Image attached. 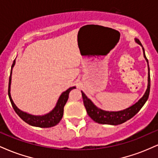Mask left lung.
Masks as SVG:
<instances>
[{"label": "left lung", "mask_w": 158, "mask_h": 158, "mask_svg": "<svg viewBox=\"0 0 158 158\" xmlns=\"http://www.w3.org/2000/svg\"><path fill=\"white\" fill-rule=\"evenodd\" d=\"M136 42L139 44L140 46L143 45L141 42L139 41V39H135ZM143 56H144L145 59L146 61L148 62V59L145 55V50L144 48H143ZM148 88L146 90V93H145L143 97L140 99L135 103V105L129 107V108H126V109L120 110V111H106V110H103L102 109H99L97 106H94V104L91 102L90 99H88V97L85 96V94L81 91V95H82L83 102H84V106L86 108L87 113L88 116L93 119L94 121L97 122L99 124H108V125H114V126H117V125L122 124V123L126 122L127 120L130 119L134 116L135 115L141 108L144 106V104L147 101L148 96H149L150 92V73H149V68H148Z\"/></svg>", "instance_id": "left-lung-1"}]
</instances>
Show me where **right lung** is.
<instances>
[{
	"mask_svg": "<svg viewBox=\"0 0 158 158\" xmlns=\"http://www.w3.org/2000/svg\"><path fill=\"white\" fill-rule=\"evenodd\" d=\"M15 64V60H14L13 64L12 65V69L13 68V66ZM11 79H12V70L10 72V80H9V88H8V95L10 97V100L12 104V108L15 110L16 114L21 117V119L24 121L25 123H27V124L30 125V126H35V127H39V128H50V127L55 126L56 125H57L58 123L60 122V120L62 118L63 114H64V107L66 104L67 101L68 99V95L70 91L72 89L76 88L75 87H72L68 89L66 91L63 92L61 94V95L59 97V100H58L57 104L54 109L50 111V113L45 114L43 116H34L31 115V114H29L23 112L22 110L16 107L15 103L12 101V97L10 95V85H11Z\"/></svg>",
	"mask_w": 158,
	"mask_h": 158,
	"instance_id": "add662e5",
	"label": "right lung"
}]
</instances>
